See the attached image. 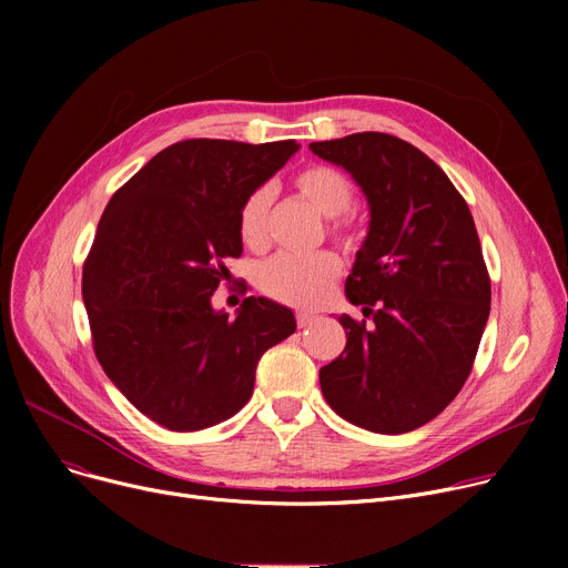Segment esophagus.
Segmentation results:
<instances>
[{
    "mask_svg": "<svg viewBox=\"0 0 568 568\" xmlns=\"http://www.w3.org/2000/svg\"><path fill=\"white\" fill-rule=\"evenodd\" d=\"M313 320H315V313H311V311H296V326H300V329H306L308 324H313Z\"/></svg>",
    "mask_w": 568,
    "mask_h": 568,
    "instance_id": "obj_1",
    "label": "esophagus"
}]
</instances>
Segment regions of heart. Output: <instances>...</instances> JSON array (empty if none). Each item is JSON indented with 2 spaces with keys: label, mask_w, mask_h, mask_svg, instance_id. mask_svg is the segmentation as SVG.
Wrapping results in <instances>:
<instances>
[{
  "label": "heart",
  "mask_w": 568,
  "mask_h": 568,
  "mask_svg": "<svg viewBox=\"0 0 568 568\" xmlns=\"http://www.w3.org/2000/svg\"><path fill=\"white\" fill-rule=\"evenodd\" d=\"M292 186L315 212L332 219L326 232L334 242L347 251L362 246L364 225L347 212L354 197V186L345 172L334 165L313 163L294 174ZM268 206H272V191L266 186L251 191L239 206L236 232L242 244L251 251H264L268 244ZM341 274L343 262L332 251H317L308 255L278 253L257 266L255 281L257 287L276 302L290 306H315L329 294Z\"/></svg>",
  "instance_id": "obj_1"
}]
</instances>
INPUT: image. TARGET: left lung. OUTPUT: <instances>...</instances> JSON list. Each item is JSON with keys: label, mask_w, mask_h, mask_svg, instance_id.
<instances>
[{"label": "left lung", "mask_w": 568, "mask_h": 568, "mask_svg": "<svg viewBox=\"0 0 568 568\" xmlns=\"http://www.w3.org/2000/svg\"><path fill=\"white\" fill-rule=\"evenodd\" d=\"M343 165L371 204V230L341 315L347 345L320 368L326 403L349 424L400 435L463 389L490 315V276L469 206L422 149L389 133L311 142Z\"/></svg>", "instance_id": "left-lung-1"}]
</instances>
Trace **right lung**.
I'll return each instance as SVG.
<instances>
[{
    "label": "right lung",
    "instance_id": "1",
    "mask_svg": "<svg viewBox=\"0 0 568 568\" xmlns=\"http://www.w3.org/2000/svg\"><path fill=\"white\" fill-rule=\"evenodd\" d=\"M300 149L193 138L159 152L119 189L82 266V300L105 375L144 416L176 433L242 409L260 356L294 334L290 308L248 296L212 308L242 255L239 206Z\"/></svg>",
    "mask_w": 568,
    "mask_h": 568
}]
</instances>
